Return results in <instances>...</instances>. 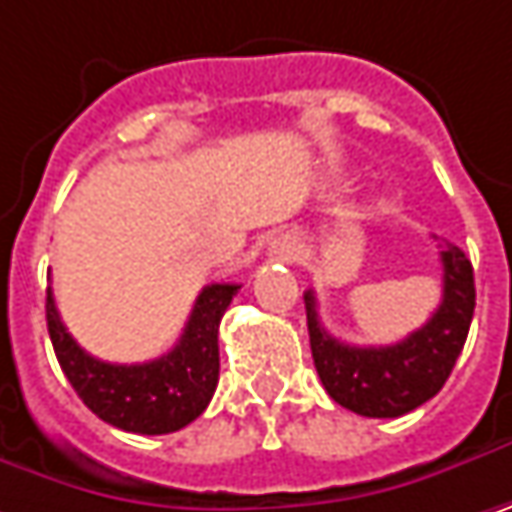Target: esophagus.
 Instances as JSON below:
<instances>
[{
	"label": "esophagus",
	"mask_w": 512,
	"mask_h": 512,
	"mask_svg": "<svg viewBox=\"0 0 512 512\" xmlns=\"http://www.w3.org/2000/svg\"><path fill=\"white\" fill-rule=\"evenodd\" d=\"M269 257L272 260H295L298 257V243H295V237H289V234H281V237H275L272 240V246H269Z\"/></svg>",
	"instance_id": "1"
}]
</instances>
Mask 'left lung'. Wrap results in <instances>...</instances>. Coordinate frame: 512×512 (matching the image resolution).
Returning <instances> with one entry per match:
<instances>
[{"label":"left lung","mask_w":512,"mask_h":512,"mask_svg":"<svg viewBox=\"0 0 512 512\" xmlns=\"http://www.w3.org/2000/svg\"><path fill=\"white\" fill-rule=\"evenodd\" d=\"M443 298L435 316L403 342L356 347L333 339L318 321L316 295L304 292L313 362L327 394L362 417H403L432 400L449 379L475 313V278L466 255L440 246Z\"/></svg>","instance_id":"1"}]
</instances>
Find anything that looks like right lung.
Instances as JSON below:
<instances>
[{
    "label": "right lung",
    "mask_w": 512,
    "mask_h": 512,
    "mask_svg": "<svg viewBox=\"0 0 512 512\" xmlns=\"http://www.w3.org/2000/svg\"><path fill=\"white\" fill-rule=\"evenodd\" d=\"M237 289V284L205 286L173 350L141 365H112L89 356L60 321L51 289L46 295L48 336L63 374L92 414L133 435H170L194 423L214 397L220 379V321Z\"/></svg>",
    "instance_id": "1"
}]
</instances>
